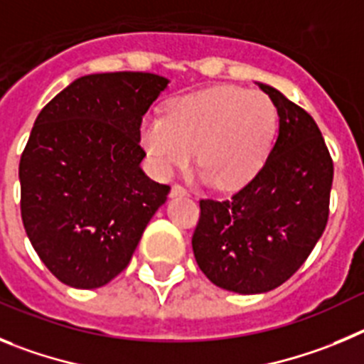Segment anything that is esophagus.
I'll use <instances>...</instances> for the list:
<instances>
[{
	"label": "esophagus",
	"instance_id": "esophagus-1",
	"mask_svg": "<svg viewBox=\"0 0 364 364\" xmlns=\"http://www.w3.org/2000/svg\"><path fill=\"white\" fill-rule=\"evenodd\" d=\"M170 196H172V198H176V196H188V192H186L185 186L176 183V185H172V188H170Z\"/></svg>",
	"mask_w": 364,
	"mask_h": 364
}]
</instances>
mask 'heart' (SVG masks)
Here are the masks:
<instances>
[{
  "instance_id": "b5f03b06",
  "label": "heart",
  "mask_w": 364,
  "mask_h": 364,
  "mask_svg": "<svg viewBox=\"0 0 364 364\" xmlns=\"http://www.w3.org/2000/svg\"><path fill=\"white\" fill-rule=\"evenodd\" d=\"M277 127L279 114L270 96L221 85L176 97L166 116H146L141 145L161 174L185 166L196 149L203 179L237 188L267 161Z\"/></svg>"
}]
</instances>
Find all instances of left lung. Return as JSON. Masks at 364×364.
Wrapping results in <instances>:
<instances>
[{
	"label": "left lung",
	"instance_id": "1",
	"mask_svg": "<svg viewBox=\"0 0 364 364\" xmlns=\"http://www.w3.org/2000/svg\"><path fill=\"white\" fill-rule=\"evenodd\" d=\"M276 103L279 134L261 170L230 199H201L196 261L219 288L274 290L299 270L328 221L333 161L309 112L259 83Z\"/></svg>",
	"mask_w": 364,
	"mask_h": 364
}]
</instances>
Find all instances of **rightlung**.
I'll list each match as a JSON object with an SVG mask.
<instances>
[{
  "label": "right lung",
  "instance_id": "add662e5",
  "mask_svg": "<svg viewBox=\"0 0 364 364\" xmlns=\"http://www.w3.org/2000/svg\"><path fill=\"white\" fill-rule=\"evenodd\" d=\"M168 85L149 72L76 80L36 117L19 161L23 227L61 283L100 288L132 259L168 185L139 163L141 121Z\"/></svg>",
  "mask_w": 364,
  "mask_h": 364
}]
</instances>
